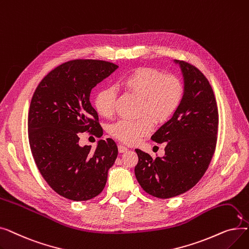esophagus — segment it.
Returning <instances> with one entry per match:
<instances>
[{
  "label": "esophagus",
  "mask_w": 249,
  "mask_h": 249,
  "mask_svg": "<svg viewBox=\"0 0 249 249\" xmlns=\"http://www.w3.org/2000/svg\"><path fill=\"white\" fill-rule=\"evenodd\" d=\"M118 150H119V152H120V153H123V152L127 151V150H128V148H127L126 146L122 145V144H119V145H118Z\"/></svg>",
  "instance_id": "1"
}]
</instances>
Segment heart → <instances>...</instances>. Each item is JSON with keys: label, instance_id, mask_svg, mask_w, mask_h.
<instances>
[{"label": "heart", "instance_id": "heart-1", "mask_svg": "<svg viewBox=\"0 0 249 249\" xmlns=\"http://www.w3.org/2000/svg\"><path fill=\"white\" fill-rule=\"evenodd\" d=\"M123 89L141 99L139 120H120L110 126V134L126 144H133L150 134L154 127L153 119L164 123L176 113L184 97L185 88L180 78L175 74H163L152 68H139L118 82ZM116 90L108 87L100 89L95 96L94 105L99 115L109 118L114 114Z\"/></svg>", "mask_w": 249, "mask_h": 249}]
</instances>
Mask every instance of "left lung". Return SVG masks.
<instances>
[{
  "label": "left lung",
  "mask_w": 249,
  "mask_h": 249,
  "mask_svg": "<svg viewBox=\"0 0 249 249\" xmlns=\"http://www.w3.org/2000/svg\"><path fill=\"white\" fill-rule=\"evenodd\" d=\"M174 61L184 77V97L171 119L151 136L158 143L166 142L165 153L152 159L135 149L139 185L160 199L176 197L197 184L211 162L217 142L219 115L210 83L194 65Z\"/></svg>",
  "instance_id": "obj_1"
}]
</instances>
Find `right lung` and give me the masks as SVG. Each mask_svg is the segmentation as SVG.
<instances>
[{
    "instance_id": "add662e5",
    "label": "right lung",
    "mask_w": 249,
    "mask_h": 249,
    "mask_svg": "<svg viewBox=\"0 0 249 249\" xmlns=\"http://www.w3.org/2000/svg\"><path fill=\"white\" fill-rule=\"evenodd\" d=\"M118 69L112 62L75 59L51 71L36 88L28 114V137L35 163L50 188L72 201L95 198L106 186L118 147L99 140L95 151L80 146L77 133L101 137L91 89Z\"/></svg>"
}]
</instances>
